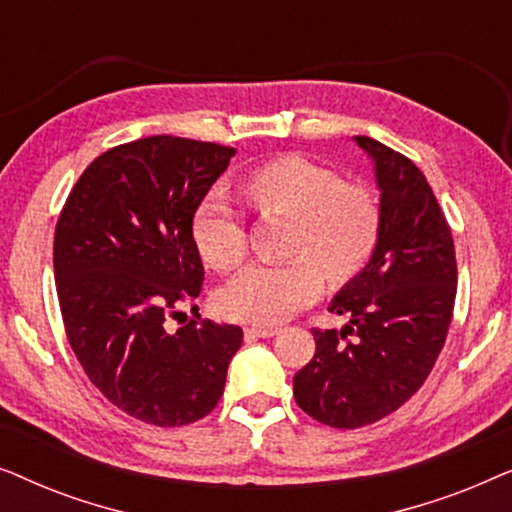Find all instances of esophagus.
I'll list each match as a JSON object with an SVG mask.
<instances>
[{
  "label": "esophagus",
  "instance_id": "1",
  "mask_svg": "<svg viewBox=\"0 0 512 512\" xmlns=\"http://www.w3.org/2000/svg\"><path fill=\"white\" fill-rule=\"evenodd\" d=\"M244 333L251 335V338H272V335H277L279 331L272 326H247Z\"/></svg>",
  "mask_w": 512,
  "mask_h": 512
}]
</instances>
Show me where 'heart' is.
<instances>
[{"label": "heart", "mask_w": 512, "mask_h": 512, "mask_svg": "<svg viewBox=\"0 0 512 512\" xmlns=\"http://www.w3.org/2000/svg\"><path fill=\"white\" fill-rule=\"evenodd\" d=\"M242 198L265 219H289L286 256L279 265H249L223 286V317L249 324H279L310 303L321 277L338 289L366 268L380 240L382 212L373 188L340 181L310 158L284 153L254 167L240 181ZM191 240L202 261L228 272L247 254L242 216L219 193L195 207Z\"/></svg>", "instance_id": "heart-1"}]
</instances>
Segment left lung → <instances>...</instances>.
I'll list each match as a JSON object with an SVG mask.
<instances>
[{
  "label": "left lung",
  "mask_w": 512,
  "mask_h": 512,
  "mask_svg": "<svg viewBox=\"0 0 512 512\" xmlns=\"http://www.w3.org/2000/svg\"><path fill=\"white\" fill-rule=\"evenodd\" d=\"M354 142L373 160L380 240L366 268L328 305L349 321L340 333L312 328L317 352L293 377L296 403L333 429L373 424L422 387L457 296L452 233L429 181L389 146L370 137Z\"/></svg>",
  "instance_id": "1"
}]
</instances>
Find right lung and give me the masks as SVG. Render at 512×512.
Listing matches in <instances>:
<instances>
[{"label":"right lung","instance_id":"add662e5","mask_svg":"<svg viewBox=\"0 0 512 512\" xmlns=\"http://www.w3.org/2000/svg\"><path fill=\"white\" fill-rule=\"evenodd\" d=\"M235 149L156 135L86 167L55 226L62 321L88 380L130 417L184 426L226 387L242 328L202 319L165 328L198 298L205 268L191 240L195 207Z\"/></svg>","mask_w":512,"mask_h":512}]
</instances>
